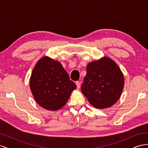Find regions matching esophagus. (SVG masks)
<instances>
[{
	"instance_id": "34e87169",
	"label": "esophagus",
	"mask_w": 148,
	"mask_h": 148,
	"mask_svg": "<svg viewBox=\"0 0 148 148\" xmlns=\"http://www.w3.org/2000/svg\"><path fill=\"white\" fill-rule=\"evenodd\" d=\"M76 84H77V86L78 89H79L80 88V86H81V85H80V83L79 82H76Z\"/></svg>"
}]
</instances>
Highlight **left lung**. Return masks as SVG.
<instances>
[{
    "mask_svg": "<svg viewBox=\"0 0 148 148\" xmlns=\"http://www.w3.org/2000/svg\"><path fill=\"white\" fill-rule=\"evenodd\" d=\"M124 86V77L119 66L104 57L89 63L81 87L89 102L97 109L113 106L120 98Z\"/></svg>",
    "mask_w": 148,
    "mask_h": 148,
    "instance_id": "8db88e82",
    "label": "left lung"
}]
</instances>
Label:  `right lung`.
I'll return each mask as SVG.
<instances>
[{
    "label": "right lung",
    "instance_id": "obj_1",
    "mask_svg": "<svg viewBox=\"0 0 148 148\" xmlns=\"http://www.w3.org/2000/svg\"><path fill=\"white\" fill-rule=\"evenodd\" d=\"M29 86L36 101L49 110L64 107L77 88L60 62L47 56L40 59L34 67Z\"/></svg>",
    "mask_w": 148,
    "mask_h": 148
}]
</instances>
